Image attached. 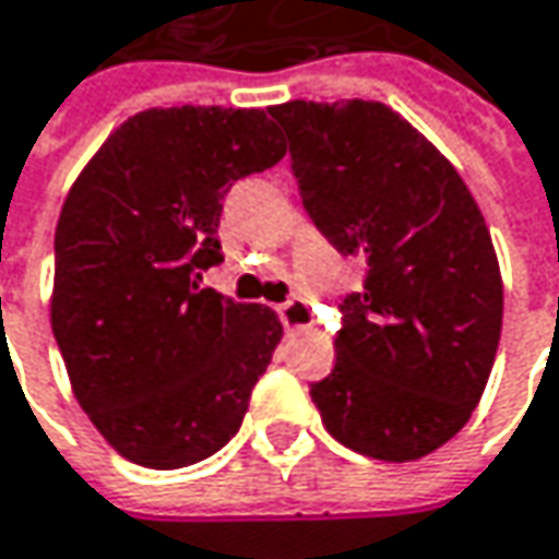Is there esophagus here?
Listing matches in <instances>:
<instances>
[{"label": "esophagus", "mask_w": 559, "mask_h": 559, "mask_svg": "<svg viewBox=\"0 0 559 559\" xmlns=\"http://www.w3.org/2000/svg\"><path fill=\"white\" fill-rule=\"evenodd\" d=\"M278 316L287 331H297V328L312 325V309H309V304H306L304 297H290L287 304H281Z\"/></svg>", "instance_id": "obj_1"}]
</instances>
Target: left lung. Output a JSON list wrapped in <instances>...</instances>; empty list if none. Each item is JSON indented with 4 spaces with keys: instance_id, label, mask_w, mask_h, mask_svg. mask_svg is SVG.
<instances>
[{
    "instance_id": "left-lung-1",
    "label": "left lung",
    "mask_w": 559,
    "mask_h": 559,
    "mask_svg": "<svg viewBox=\"0 0 559 559\" xmlns=\"http://www.w3.org/2000/svg\"><path fill=\"white\" fill-rule=\"evenodd\" d=\"M269 115L309 218L366 262L312 403L344 448L419 460L469 423L495 366L503 284L488 225L456 168L384 103L294 99Z\"/></svg>"
}]
</instances>
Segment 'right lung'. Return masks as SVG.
<instances>
[{
    "instance_id": "right-lung-1",
    "label": "right lung",
    "mask_w": 559,
    "mask_h": 559,
    "mask_svg": "<svg viewBox=\"0 0 559 559\" xmlns=\"http://www.w3.org/2000/svg\"><path fill=\"white\" fill-rule=\"evenodd\" d=\"M281 158L262 109H146L68 190L52 334L90 423L136 466L181 469L225 448L272 362L278 316L200 281L225 259V193Z\"/></svg>"
}]
</instances>
